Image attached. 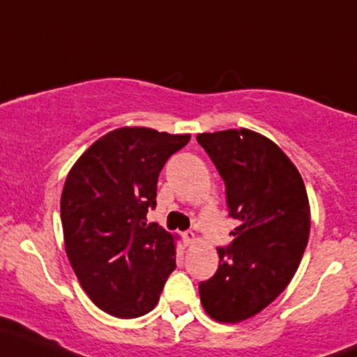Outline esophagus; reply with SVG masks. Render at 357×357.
<instances>
[{
	"mask_svg": "<svg viewBox=\"0 0 357 357\" xmlns=\"http://www.w3.org/2000/svg\"><path fill=\"white\" fill-rule=\"evenodd\" d=\"M183 238H185L186 245H191L195 244V241H197V236H195L193 230H186V232H183Z\"/></svg>",
	"mask_w": 357,
	"mask_h": 357,
	"instance_id": "1",
	"label": "esophagus"
}]
</instances>
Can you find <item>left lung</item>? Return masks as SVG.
Instances as JSON below:
<instances>
[{"label":"left lung","mask_w":357,"mask_h":357,"mask_svg":"<svg viewBox=\"0 0 357 357\" xmlns=\"http://www.w3.org/2000/svg\"><path fill=\"white\" fill-rule=\"evenodd\" d=\"M225 181L238 225L218 248V269L199 283L205 312L237 324L264 310L288 287L310 236V205L295 164L268 137L248 130L198 134Z\"/></svg>","instance_id":"8db88e82"}]
</instances>
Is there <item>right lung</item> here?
<instances>
[{
	"label": "right lung",
	"mask_w": 357,
	"mask_h": 357,
	"mask_svg": "<svg viewBox=\"0 0 357 357\" xmlns=\"http://www.w3.org/2000/svg\"><path fill=\"white\" fill-rule=\"evenodd\" d=\"M191 135L121 127L76 160L61 197L69 262L93 303L119 319L158 305L176 268L174 236L146 223L159 172Z\"/></svg>",
	"instance_id": "right-lung-1"
}]
</instances>
